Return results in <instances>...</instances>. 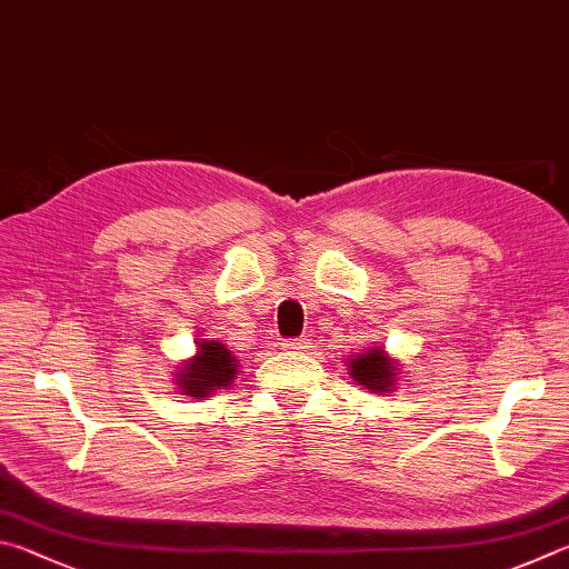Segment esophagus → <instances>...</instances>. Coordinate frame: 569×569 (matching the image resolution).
<instances>
[{
	"instance_id": "esophagus-1",
	"label": "esophagus",
	"mask_w": 569,
	"mask_h": 569,
	"mask_svg": "<svg viewBox=\"0 0 569 569\" xmlns=\"http://www.w3.org/2000/svg\"><path fill=\"white\" fill-rule=\"evenodd\" d=\"M310 347H312V342L307 340V337H292V340L282 342V350H287V352H307Z\"/></svg>"
}]
</instances>
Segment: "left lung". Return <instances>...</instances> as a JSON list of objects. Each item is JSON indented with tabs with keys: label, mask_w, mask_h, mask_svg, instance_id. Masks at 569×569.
Listing matches in <instances>:
<instances>
[{
	"label": "left lung",
	"mask_w": 569,
	"mask_h": 569,
	"mask_svg": "<svg viewBox=\"0 0 569 569\" xmlns=\"http://www.w3.org/2000/svg\"><path fill=\"white\" fill-rule=\"evenodd\" d=\"M350 370L355 382L365 385L367 390L372 392H390V387L395 385V377H397V367L390 360V357H385L382 350H370L365 355H357L355 360H350Z\"/></svg>",
	"instance_id": "obj_1"
}]
</instances>
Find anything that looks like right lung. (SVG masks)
<instances>
[{
  "label": "right lung",
  "mask_w": 569,
  "mask_h": 569,
  "mask_svg": "<svg viewBox=\"0 0 569 569\" xmlns=\"http://www.w3.org/2000/svg\"><path fill=\"white\" fill-rule=\"evenodd\" d=\"M237 372V360L224 345L199 342L197 357L179 372V387L189 397H207L212 390H224Z\"/></svg>",
  "instance_id": "obj_1"
}]
</instances>
